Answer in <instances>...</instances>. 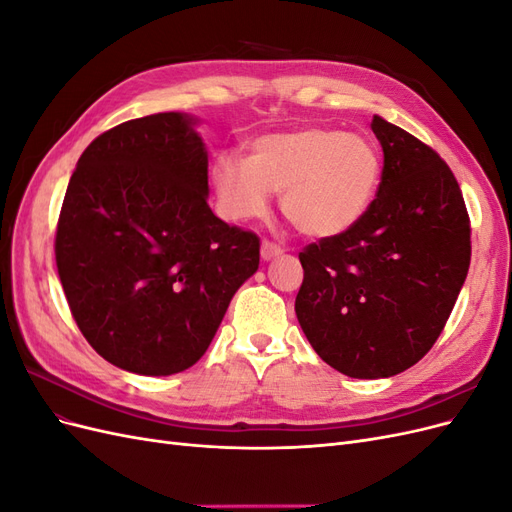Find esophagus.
<instances>
[{"label":"esophagus","instance_id":"1","mask_svg":"<svg viewBox=\"0 0 512 512\" xmlns=\"http://www.w3.org/2000/svg\"><path fill=\"white\" fill-rule=\"evenodd\" d=\"M282 254H284V250L277 243L262 241V245H260V258L262 260H273L277 256H282Z\"/></svg>","mask_w":512,"mask_h":512}]
</instances>
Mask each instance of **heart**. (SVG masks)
Segmentation results:
<instances>
[{
	"mask_svg": "<svg viewBox=\"0 0 512 512\" xmlns=\"http://www.w3.org/2000/svg\"><path fill=\"white\" fill-rule=\"evenodd\" d=\"M218 207L230 222L258 220L282 192V211L307 237L344 235L374 203L382 179L378 147L363 134L299 128L256 138L250 158L213 164Z\"/></svg>",
	"mask_w": 512,
	"mask_h": 512,
	"instance_id": "b5f03b06",
	"label": "heart"
}]
</instances>
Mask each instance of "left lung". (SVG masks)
<instances>
[{"mask_svg": "<svg viewBox=\"0 0 512 512\" xmlns=\"http://www.w3.org/2000/svg\"><path fill=\"white\" fill-rule=\"evenodd\" d=\"M384 151L374 203L344 235L299 254L307 342L350 378L401 374L436 344L470 267V218L453 170L374 115Z\"/></svg>", "mask_w": 512, "mask_h": 512, "instance_id": "1", "label": "left lung"}]
</instances>
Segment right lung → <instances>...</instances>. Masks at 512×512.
I'll return each mask as SVG.
<instances>
[{
  "label": "right lung",
  "instance_id": "1",
  "mask_svg": "<svg viewBox=\"0 0 512 512\" xmlns=\"http://www.w3.org/2000/svg\"><path fill=\"white\" fill-rule=\"evenodd\" d=\"M185 113L119 123L83 151L55 260L70 312L102 359L170 376L203 356L260 241L207 205V149Z\"/></svg>",
  "mask_w": 512,
  "mask_h": 512
}]
</instances>
